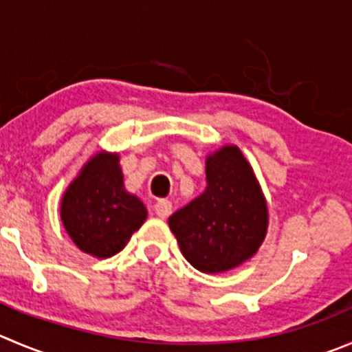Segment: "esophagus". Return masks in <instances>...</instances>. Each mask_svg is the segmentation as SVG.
Here are the masks:
<instances>
[{
  "label": "esophagus",
  "instance_id": "34e87169",
  "mask_svg": "<svg viewBox=\"0 0 352 352\" xmlns=\"http://www.w3.org/2000/svg\"><path fill=\"white\" fill-rule=\"evenodd\" d=\"M153 210H155L157 216L162 217V219H166V217L170 214V210H173V204H170L169 200L162 199V200H159V202H155Z\"/></svg>",
  "mask_w": 352,
  "mask_h": 352
}]
</instances>
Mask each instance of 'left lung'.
<instances>
[{
  "mask_svg": "<svg viewBox=\"0 0 352 352\" xmlns=\"http://www.w3.org/2000/svg\"><path fill=\"white\" fill-rule=\"evenodd\" d=\"M207 186L169 217L185 259L202 273H223L257 252L267 232V206L239 146L224 145L206 159Z\"/></svg>",
  "mask_w": 352,
  "mask_h": 352,
  "instance_id": "left-lung-1",
  "label": "left lung"
}]
</instances>
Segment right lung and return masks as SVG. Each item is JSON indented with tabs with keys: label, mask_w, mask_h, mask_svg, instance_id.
<instances>
[{
	"label": "right lung",
	"mask_w": 352,
	"mask_h": 352,
	"mask_svg": "<svg viewBox=\"0 0 352 352\" xmlns=\"http://www.w3.org/2000/svg\"><path fill=\"white\" fill-rule=\"evenodd\" d=\"M60 217L72 242L105 259L120 252L146 219V207L124 188L119 153L98 152L65 190Z\"/></svg>",
	"instance_id": "add662e5"
}]
</instances>
